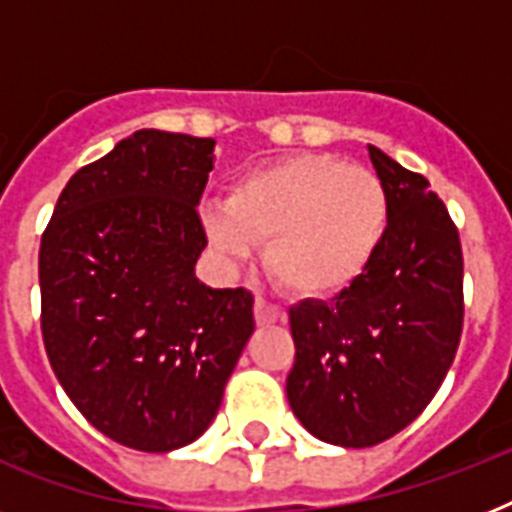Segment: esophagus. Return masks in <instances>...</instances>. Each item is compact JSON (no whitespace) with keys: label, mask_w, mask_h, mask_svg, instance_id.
<instances>
[{"label":"esophagus","mask_w":512,"mask_h":512,"mask_svg":"<svg viewBox=\"0 0 512 512\" xmlns=\"http://www.w3.org/2000/svg\"><path fill=\"white\" fill-rule=\"evenodd\" d=\"M284 319V311H281L279 305L268 303L265 297H257L255 300V321L260 327H271L276 321Z\"/></svg>","instance_id":"obj_1"}]
</instances>
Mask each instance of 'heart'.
Instances as JSON below:
<instances>
[{"instance_id":"heart-1","label":"heart","mask_w":512,"mask_h":512,"mask_svg":"<svg viewBox=\"0 0 512 512\" xmlns=\"http://www.w3.org/2000/svg\"><path fill=\"white\" fill-rule=\"evenodd\" d=\"M209 244L228 260L265 241V268L297 297L350 287L388 231V193L374 172L335 156L300 154L249 172L225 207L204 212Z\"/></svg>"}]
</instances>
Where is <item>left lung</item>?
<instances>
[{"label":"left lung","instance_id":"8db88e82","mask_svg":"<svg viewBox=\"0 0 512 512\" xmlns=\"http://www.w3.org/2000/svg\"><path fill=\"white\" fill-rule=\"evenodd\" d=\"M388 193L377 255L332 303L289 308L295 366L287 398L327 444L364 449L420 417L462 335V244L444 201L420 172L369 146Z\"/></svg>","mask_w":512,"mask_h":512}]
</instances>
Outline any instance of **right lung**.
I'll return each instance as SVG.
<instances>
[{
	"instance_id": "add662e5",
	"label": "right lung",
	"mask_w": 512,
	"mask_h": 512,
	"mask_svg": "<svg viewBox=\"0 0 512 512\" xmlns=\"http://www.w3.org/2000/svg\"><path fill=\"white\" fill-rule=\"evenodd\" d=\"M212 138L140 130L76 172L39 247L42 340L90 425L138 452H172L215 420L255 332L244 287H204L199 204Z\"/></svg>"
}]
</instances>
